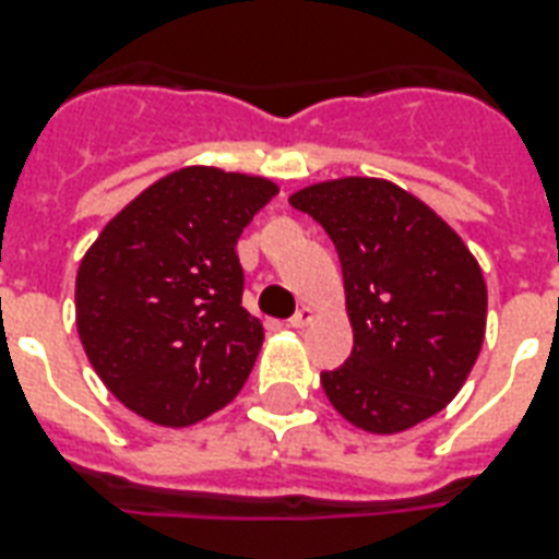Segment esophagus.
<instances>
[{"label": "esophagus", "mask_w": 559, "mask_h": 559, "mask_svg": "<svg viewBox=\"0 0 559 559\" xmlns=\"http://www.w3.org/2000/svg\"><path fill=\"white\" fill-rule=\"evenodd\" d=\"M313 322V310H310V307H301V310H298L296 316H293V319H289V328H307V324Z\"/></svg>", "instance_id": "34e87169"}]
</instances>
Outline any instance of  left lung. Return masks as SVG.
Masks as SVG:
<instances>
[{
  "label": "left lung",
  "mask_w": 559,
  "mask_h": 559,
  "mask_svg": "<svg viewBox=\"0 0 559 559\" xmlns=\"http://www.w3.org/2000/svg\"><path fill=\"white\" fill-rule=\"evenodd\" d=\"M289 205L310 214L340 252L354 350L322 371L333 408L373 435L438 415L485 342V275L464 240L385 179L319 182Z\"/></svg>",
  "instance_id": "left-lung-1"
}]
</instances>
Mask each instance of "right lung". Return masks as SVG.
Returning <instances> with one entry per match:
<instances>
[{"label":"right lung","mask_w":559,"mask_h":559,"mask_svg":"<svg viewBox=\"0 0 559 559\" xmlns=\"http://www.w3.org/2000/svg\"><path fill=\"white\" fill-rule=\"evenodd\" d=\"M270 179L182 168L109 219L74 281L92 368L130 412L191 426L237 397L263 345L243 310L237 237Z\"/></svg>","instance_id":"1"}]
</instances>
